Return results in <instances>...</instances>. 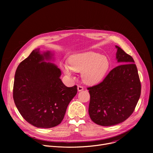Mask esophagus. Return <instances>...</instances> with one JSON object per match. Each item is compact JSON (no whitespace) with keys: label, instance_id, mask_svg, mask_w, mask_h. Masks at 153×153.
Here are the masks:
<instances>
[{"label":"esophagus","instance_id":"1","mask_svg":"<svg viewBox=\"0 0 153 153\" xmlns=\"http://www.w3.org/2000/svg\"><path fill=\"white\" fill-rule=\"evenodd\" d=\"M77 90H78L79 92H81V91L84 90V87L81 85H78L77 86Z\"/></svg>","mask_w":153,"mask_h":153}]
</instances>
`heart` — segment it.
<instances>
[{
    "mask_svg": "<svg viewBox=\"0 0 153 153\" xmlns=\"http://www.w3.org/2000/svg\"><path fill=\"white\" fill-rule=\"evenodd\" d=\"M69 64L62 63L63 72L71 77L73 71L81 72L82 81L87 84H95L104 78L110 68V61L105 56L94 51L79 53L71 56Z\"/></svg>",
    "mask_w": 153,
    "mask_h": 153,
    "instance_id": "obj_1",
    "label": "heart"
}]
</instances>
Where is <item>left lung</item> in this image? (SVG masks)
Masks as SVG:
<instances>
[{
	"label": "left lung",
	"mask_w": 153,
	"mask_h": 153,
	"mask_svg": "<svg viewBox=\"0 0 153 153\" xmlns=\"http://www.w3.org/2000/svg\"><path fill=\"white\" fill-rule=\"evenodd\" d=\"M115 47L120 65L112 69L102 82L87 88L91 95L89 116L101 126L123 122L133 114L141 95V82L133 58L121 48Z\"/></svg>",
	"instance_id": "obj_1"
}]
</instances>
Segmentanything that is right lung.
<instances>
[{
	"label": "right lung",
	"mask_w": 153,
	"mask_h": 153,
	"mask_svg": "<svg viewBox=\"0 0 153 153\" xmlns=\"http://www.w3.org/2000/svg\"><path fill=\"white\" fill-rule=\"evenodd\" d=\"M50 51H32L22 61L15 74L13 97L23 118L37 128H50L61 123L67 107L77 92L60 79L61 71L52 62Z\"/></svg>",
	"instance_id": "right-lung-1"
}]
</instances>
